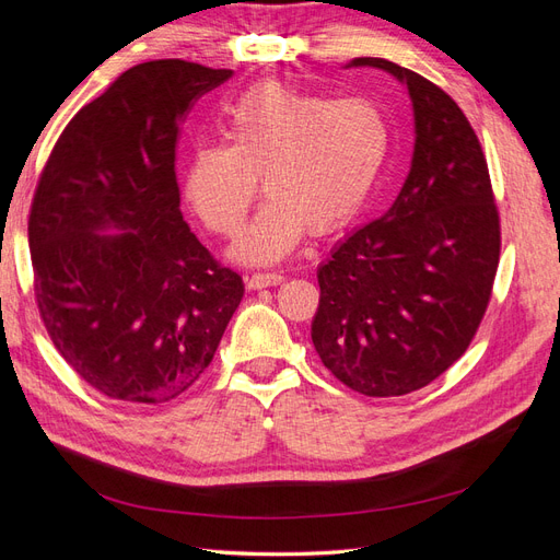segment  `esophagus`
<instances>
[{"instance_id": "esophagus-1", "label": "esophagus", "mask_w": 560, "mask_h": 560, "mask_svg": "<svg viewBox=\"0 0 560 560\" xmlns=\"http://www.w3.org/2000/svg\"><path fill=\"white\" fill-rule=\"evenodd\" d=\"M284 280L282 273H273V270H264V273H252L247 278V287L249 290H264V287H273V284H280Z\"/></svg>"}]
</instances>
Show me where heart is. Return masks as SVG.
Returning <instances> with one entry per match:
<instances>
[{
  "instance_id": "b5f03b06",
  "label": "heart",
  "mask_w": 560,
  "mask_h": 560,
  "mask_svg": "<svg viewBox=\"0 0 560 560\" xmlns=\"http://www.w3.org/2000/svg\"><path fill=\"white\" fill-rule=\"evenodd\" d=\"M229 144H200L184 191L212 233L238 238L259 194L268 200L235 247L245 261H278L306 231L325 235L358 214L383 173L393 130L369 97H325L264 81L224 109Z\"/></svg>"
}]
</instances>
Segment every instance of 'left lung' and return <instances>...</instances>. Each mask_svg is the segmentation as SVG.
I'll return each mask as SVG.
<instances>
[{"mask_svg": "<svg viewBox=\"0 0 560 560\" xmlns=\"http://www.w3.org/2000/svg\"><path fill=\"white\" fill-rule=\"evenodd\" d=\"M409 89L411 173L383 217L354 231L317 270L313 346L331 374L366 397L430 385L469 348L500 261V212L479 138L436 83L383 58Z\"/></svg>", "mask_w": 560, "mask_h": 560, "instance_id": "left-lung-1", "label": "left lung"}]
</instances>
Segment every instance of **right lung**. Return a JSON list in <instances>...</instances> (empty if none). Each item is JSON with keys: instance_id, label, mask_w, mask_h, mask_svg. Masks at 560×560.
<instances>
[{"instance_id": "obj_1", "label": "right lung", "mask_w": 560, "mask_h": 560, "mask_svg": "<svg viewBox=\"0 0 560 560\" xmlns=\"http://www.w3.org/2000/svg\"><path fill=\"white\" fill-rule=\"evenodd\" d=\"M231 77L177 58L130 67L74 114L39 175L27 219L37 308L65 362L105 397H179L243 299V278L182 219L175 173L186 114Z\"/></svg>"}]
</instances>
